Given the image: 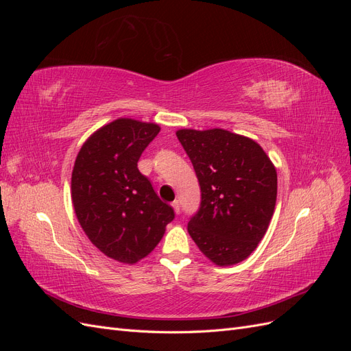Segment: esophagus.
<instances>
[{
    "instance_id": "34e87169",
    "label": "esophagus",
    "mask_w": 351,
    "mask_h": 351,
    "mask_svg": "<svg viewBox=\"0 0 351 351\" xmlns=\"http://www.w3.org/2000/svg\"><path fill=\"white\" fill-rule=\"evenodd\" d=\"M171 206H173V209H174V212H176V214L178 215V214H180V204H178V202H177V200H174V202H173V205H171Z\"/></svg>"
}]
</instances>
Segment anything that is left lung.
Instances as JSON below:
<instances>
[{
  "label": "left lung",
  "instance_id": "8db88e82",
  "mask_svg": "<svg viewBox=\"0 0 351 351\" xmlns=\"http://www.w3.org/2000/svg\"><path fill=\"white\" fill-rule=\"evenodd\" d=\"M193 164L202 202L187 231L218 267L250 256L268 230L277 202V169L262 146L224 129L176 132Z\"/></svg>",
  "mask_w": 351,
  "mask_h": 351
}]
</instances>
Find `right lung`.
<instances>
[{"label": "right lung", "instance_id": "1", "mask_svg": "<svg viewBox=\"0 0 351 351\" xmlns=\"http://www.w3.org/2000/svg\"><path fill=\"white\" fill-rule=\"evenodd\" d=\"M161 130L117 119L92 133L76 156L71 200L84 234L105 256L134 265L161 241L173 208L158 197L137 161Z\"/></svg>", "mask_w": 351, "mask_h": 351}]
</instances>
